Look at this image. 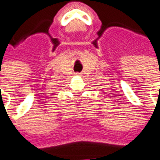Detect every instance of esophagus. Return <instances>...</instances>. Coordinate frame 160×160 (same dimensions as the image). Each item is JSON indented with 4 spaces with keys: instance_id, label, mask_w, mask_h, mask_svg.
<instances>
[{
    "instance_id": "1",
    "label": "esophagus",
    "mask_w": 160,
    "mask_h": 160,
    "mask_svg": "<svg viewBox=\"0 0 160 160\" xmlns=\"http://www.w3.org/2000/svg\"><path fill=\"white\" fill-rule=\"evenodd\" d=\"M77 74H78V75H80V73H77Z\"/></svg>"
}]
</instances>
